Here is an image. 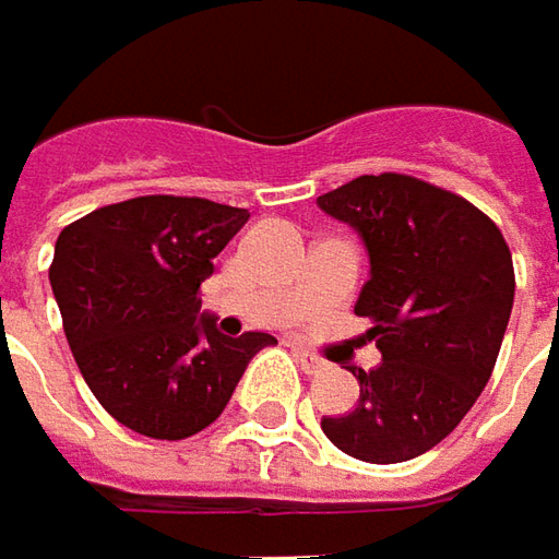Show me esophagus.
Here are the masks:
<instances>
[{
    "mask_svg": "<svg viewBox=\"0 0 559 559\" xmlns=\"http://www.w3.org/2000/svg\"><path fill=\"white\" fill-rule=\"evenodd\" d=\"M295 357H298V362H301V369H305L307 376H320V372L329 369V362L323 357H317L313 350H305V347H298Z\"/></svg>",
    "mask_w": 559,
    "mask_h": 559,
    "instance_id": "obj_1",
    "label": "esophagus"
}]
</instances>
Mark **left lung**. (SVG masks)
<instances>
[{
    "label": "left lung",
    "instance_id": "8db88e82",
    "mask_svg": "<svg viewBox=\"0 0 559 559\" xmlns=\"http://www.w3.org/2000/svg\"><path fill=\"white\" fill-rule=\"evenodd\" d=\"M317 205L366 246L354 310L381 350L376 369H350L357 406L323 415V433L359 462H409L459 428L496 369L514 307L511 249L477 205L409 175H362Z\"/></svg>",
    "mask_w": 559,
    "mask_h": 559
}]
</instances>
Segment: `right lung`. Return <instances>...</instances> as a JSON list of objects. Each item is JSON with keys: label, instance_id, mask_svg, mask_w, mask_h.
Returning <instances> with one entry per match:
<instances>
[{"label": "right lung", "instance_id": "1", "mask_svg": "<svg viewBox=\"0 0 559 559\" xmlns=\"http://www.w3.org/2000/svg\"><path fill=\"white\" fill-rule=\"evenodd\" d=\"M249 221L200 197H138L63 227L51 292L85 384L119 425L153 440L209 428L267 332L221 335L200 286Z\"/></svg>", "mask_w": 559, "mask_h": 559}]
</instances>
